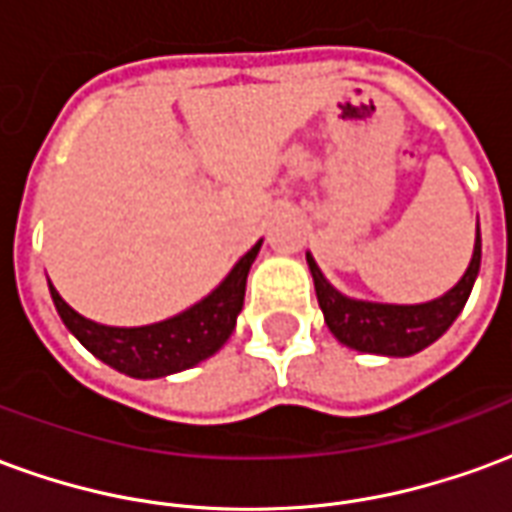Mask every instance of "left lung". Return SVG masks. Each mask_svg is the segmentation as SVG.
Returning a JSON list of instances; mask_svg holds the SVG:
<instances>
[{
	"label": "left lung",
	"mask_w": 512,
	"mask_h": 512,
	"mask_svg": "<svg viewBox=\"0 0 512 512\" xmlns=\"http://www.w3.org/2000/svg\"><path fill=\"white\" fill-rule=\"evenodd\" d=\"M307 263L315 279V293H318L326 326L340 343L362 354L411 356L428 348L430 343H436L461 315L463 304L472 293L477 271H480V230L474 241L472 263L461 282L450 293L428 304H370V301L348 299L323 279L321 268L315 266L310 255H307Z\"/></svg>",
	"instance_id": "left-lung-1"
}]
</instances>
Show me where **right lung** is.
<instances>
[{
  "label": "right lung",
  "instance_id": "right-lung-1",
  "mask_svg": "<svg viewBox=\"0 0 512 512\" xmlns=\"http://www.w3.org/2000/svg\"><path fill=\"white\" fill-rule=\"evenodd\" d=\"M257 252H260V241L235 263L230 277L208 299H202L200 304H194L191 310L180 312L169 321L139 326V329H115V326L87 321L62 301L51 282L49 290L62 323L90 354L126 376L161 378L194 367L227 343V337L235 329V318L244 307L246 274L255 263Z\"/></svg>",
  "mask_w": 512,
  "mask_h": 512
}]
</instances>
